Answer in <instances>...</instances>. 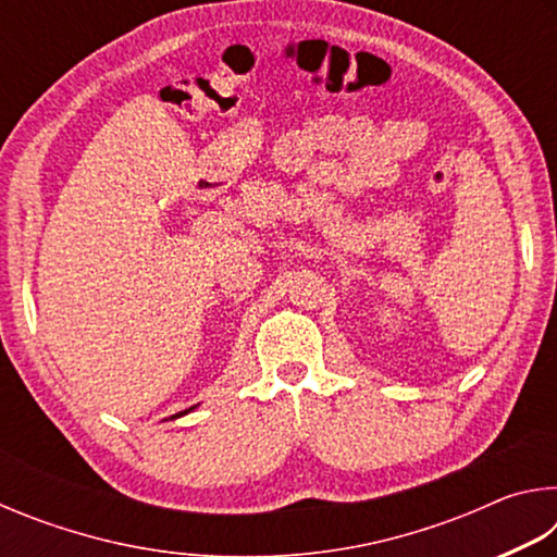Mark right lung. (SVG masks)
Returning a JSON list of instances; mask_svg holds the SVG:
<instances>
[{"label": "right lung", "mask_w": 557, "mask_h": 557, "mask_svg": "<svg viewBox=\"0 0 557 557\" xmlns=\"http://www.w3.org/2000/svg\"><path fill=\"white\" fill-rule=\"evenodd\" d=\"M184 412H186V410H184ZM178 414H182V412H178Z\"/></svg>", "instance_id": "1"}]
</instances>
